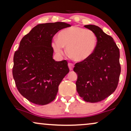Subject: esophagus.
<instances>
[{"instance_id":"obj_1","label":"esophagus","mask_w":131,"mask_h":131,"mask_svg":"<svg viewBox=\"0 0 131 131\" xmlns=\"http://www.w3.org/2000/svg\"><path fill=\"white\" fill-rule=\"evenodd\" d=\"M68 66H69L70 70H72L73 69V67H74V64L71 63V62H69V63L68 64Z\"/></svg>"}]
</instances>
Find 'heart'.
Returning <instances> with one entry per match:
<instances>
[{
    "label": "heart",
    "mask_w": 131,
    "mask_h": 131,
    "mask_svg": "<svg viewBox=\"0 0 131 131\" xmlns=\"http://www.w3.org/2000/svg\"><path fill=\"white\" fill-rule=\"evenodd\" d=\"M97 37L94 31L79 27L66 28L58 33V39H54L52 46L59 55L67 52L76 61L81 62L89 58L95 50Z\"/></svg>",
    "instance_id": "b5f03b06"
}]
</instances>
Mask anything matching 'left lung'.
Instances as JSON below:
<instances>
[{
	"mask_svg": "<svg viewBox=\"0 0 131 131\" xmlns=\"http://www.w3.org/2000/svg\"><path fill=\"white\" fill-rule=\"evenodd\" d=\"M84 27L94 32L97 44L89 58L74 65L73 70L78 76L76 89L84 101L97 103L110 96L117 88L121 71L120 52L113 39L99 27Z\"/></svg>",
	"mask_w": 131,
	"mask_h": 131,
	"instance_id": "1",
	"label": "left lung"
}]
</instances>
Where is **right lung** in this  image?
Wrapping results in <instances>:
<instances>
[{
  "label": "right lung",
  "instance_id": "1",
  "mask_svg": "<svg viewBox=\"0 0 131 131\" xmlns=\"http://www.w3.org/2000/svg\"><path fill=\"white\" fill-rule=\"evenodd\" d=\"M70 27L66 23L37 25L21 39L14 56L12 74L19 93L37 105L55 100L61 82L69 72L66 60L52 58V38L59 30Z\"/></svg>",
  "mask_w": 131,
  "mask_h": 131
}]
</instances>
